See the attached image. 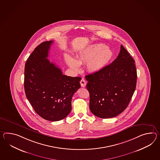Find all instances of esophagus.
I'll return each instance as SVG.
<instances>
[{"label": "esophagus", "mask_w": 160, "mask_h": 160, "mask_svg": "<svg viewBox=\"0 0 160 160\" xmlns=\"http://www.w3.org/2000/svg\"><path fill=\"white\" fill-rule=\"evenodd\" d=\"M80 84L82 87H85L86 86V80L84 78H82L80 81Z\"/></svg>", "instance_id": "34e87169"}]
</instances>
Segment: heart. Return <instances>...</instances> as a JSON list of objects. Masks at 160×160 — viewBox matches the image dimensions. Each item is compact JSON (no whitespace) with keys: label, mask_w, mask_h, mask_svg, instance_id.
<instances>
[{"label":"heart","mask_w":160,"mask_h":160,"mask_svg":"<svg viewBox=\"0 0 160 160\" xmlns=\"http://www.w3.org/2000/svg\"><path fill=\"white\" fill-rule=\"evenodd\" d=\"M110 48L103 43H95L86 47L78 56V60L68 54L65 55L66 64L75 71L80 69V63H87V69L96 73L104 69L113 57Z\"/></svg>","instance_id":"obj_1"}]
</instances>
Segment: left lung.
I'll list each match as a JSON object with an SVG mask.
<instances>
[{"label":"left lung","mask_w":160,"mask_h":160,"mask_svg":"<svg viewBox=\"0 0 160 160\" xmlns=\"http://www.w3.org/2000/svg\"><path fill=\"white\" fill-rule=\"evenodd\" d=\"M135 61L122 45L113 62L102 70L86 75L90 109L97 117H114L129 103L137 86Z\"/></svg>","instance_id":"left-lung-1"}]
</instances>
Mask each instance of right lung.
<instances>
[{"label": "right lung", "mask_w": 160, "mask_h": 160, "mask_svg": "<svg viewBox=\"0 0 160 160\" xmlns=\"http://www.w3.org/2000/svg\"><path fill=\"white\" fill-rule=\"evenodd\" d=\"M53 41L40 44L28 57L25 66L24 89L36 113L44 119L61 120L70 113L72 99L80 88V77L62 74L47 57Z\"/></svg>", "instance_id": "obj_1"}]
</instances>
